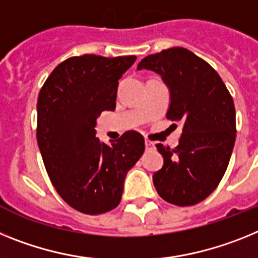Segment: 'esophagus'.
I'll list each match as a JSON object with an SVG mask.
<instances>
[{"mask_svg":"<svg viewBox=\"0 0 258 258\" xmlns=\"http://www.w3.org/2000/svg\"><path fill=\"white\" fill-rule=\"evenodd\" d=\"M145 148H147V149H153L154 144L151 140H147V139H145Z\"/></svg>","mask_w":258,"mask_h":258,"instance_id":"34e87169","label":"esophagus"}]
</instances>
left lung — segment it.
<instances>
[{"mask_svg": "<svg viewBox=\"0 0 258 258\" xmlns=\"http://www.w3.org/2000/svg\"><path fill=\"white\" fill-rule=\"evenodd\" d=\"M143 69L161 76L170 92L166 118L183 126L174 149L156 145L163 166L153 174L154 187L170 204H199L216 189L231 158L236 138L231 95L217 71L188 49L148 55L138 64Z\"/></svg>", "mask_w": 258, "mask_h": 258, "instance_id": "left-lung-1", "label": "left lung"}]
</instances>
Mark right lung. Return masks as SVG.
I'll use <instances>...</instances> for the list:
<instances>
[{"label": "right lung", "mask_w": 258, "mask_h": 258, "mask_svg": "<svg viewBox=\"0 0 258 258\" xmlns=\"http://www.w3.org/2000/svg\"><path fill=\"white\" fill-rule=\"evenodd\" d=\"M135 55L84 54L58 64L37 98V144L51 183L71 208L102 214L120 203L127 172L144 153V138L127 131L110 145L96 120L115 109L118 80Z\"/></svg>", "instance_id": "right-lung-1"}]
</instances>
